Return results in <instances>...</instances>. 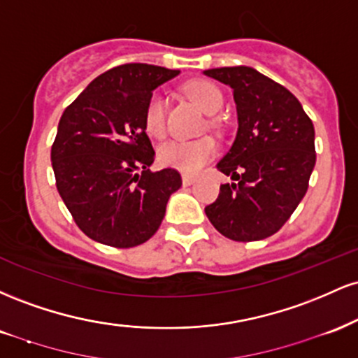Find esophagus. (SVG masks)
<instances>
[{"label": "esophagus", "instance_id": "obj_1", "mask_svg": "<svg viewBox=\"0 0 358 358\" xmlns=\"http://www.w3.org/2000/svg\"><path fill=\"white\" fill-rule=\"evenodd\" d=\"M182 182H183V187H190V185L195 183V176L183 175V176H182Z\"/></svg>", "mask_w": 358, "mask_h": 358}]
</instances>
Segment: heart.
Here are the masks:
<instances>
[{"label": "heart", "instance_id": "obj_1", "mask_svg": "<svg viewBox=\"0 0 358 358\" xmlns=\"http://www.w3.org/2000/svg\"><path fill=\"white\" fill-rule=\"evenodd\" d=\"M188 96L207 114H217L224 108V96L217 85L207 80H195L187 87ZM166 99L162 92H155L148 99L145 110V126L151 136L159 138L165 134ZM215 141L212 138H199L185 141L173 139L159 146L158 156L163 165L175 168L185 175H196L215 155Z\"/></svg>", "mask_w": 358, "mask_h": 358}]
</instances>
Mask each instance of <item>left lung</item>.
<instances>
[{
	"instance_id": "1",
	"label": "left lung",
	"mask_w": 358,
	"mask_h": 358,
	"mask_svg": "<svg viewBox=\"0 0 358 358\" xmlns=\"http://www.w3.org/2000/svg\"><path fill=\"white\" fill-rule=\"evenodd\" d=\"M203 76L232 89L237 110L236 139L217 163L234 182L222 185L205 213L229 239H266L285 225L308 190L316 163L313 122L289 90L256 69H208Z\"/></svg>"
}]
</instances>
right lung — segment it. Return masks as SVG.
<instances>
[{"instance_id": "right-lung-1", "label": "right lung", "mask_w": 358, "mask_h": 358, "mask_svg": "<svg viewBox=\"0 0 358 358\" xmlns=\"http://www.w3.org/2000/svg\"><path fill=\"white\" fill-rule=\"evenodd\" d=\"M178 73L119 65L96 77L62 114L52 146L57 190L92 241L121 249L146 242L182 187L173 168L150 171L155 150L145 126L153 90Z\"/></svg>"}]
</instances>
